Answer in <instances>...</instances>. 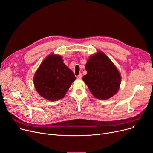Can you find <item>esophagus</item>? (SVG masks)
<instances>
[{"mask_svg":"<svg viewBox=\"0 0 153 153\" xmlns=\"http://www.w3.org/2000/svg\"><path fill=\"white\" fill-rule=\"evenodd\" d=\"M82 74H79L77 76V79H81V78H82Z\"/></svg>","mask_w":153,"mask_h":153,"instance_id":"1","label":"esophagus"}]
</instances>
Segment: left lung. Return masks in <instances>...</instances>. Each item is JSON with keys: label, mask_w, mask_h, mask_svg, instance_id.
Returning a JSON list of instances; mask_svg holds the SVG:
<instances>
[{"label": "left lung", "mask_w": 153, "mask_h": 153, "mask_svg": "<svg viewBox=\"0 0 153 153\" xmlns=\"http://www.w3.org/2000/svg\"><path fill=\"white\" fill-rule=\"evenodd\" d=\"M88 74L82 77L92 94L99 99H108L118 91L121 76L114 64L102 52L88 59L85 64Z\"/></svg>", "instance_id": "obj_1"}]
</instances>
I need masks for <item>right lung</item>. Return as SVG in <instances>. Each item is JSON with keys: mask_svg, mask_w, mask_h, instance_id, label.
<instances>
[{"mask_svg": "<svg viewBox=\"0 0 153 153\" xmlns=\"http://www.w3.org/2000/svg\"><path fill=\"white\" fill-rule=\"evenodd\" d=\"M76 79L73 72L63 63L61 56L51 54L37 70L34 82L40 95L54 101L64 97Z\"/></svg>", "mask_w": 153, "mask_h": 153, "instance_id": "add662e5", "label": "right lung"}]
</instances>
